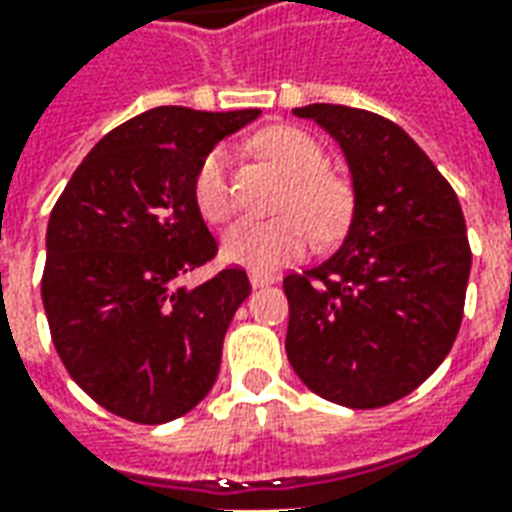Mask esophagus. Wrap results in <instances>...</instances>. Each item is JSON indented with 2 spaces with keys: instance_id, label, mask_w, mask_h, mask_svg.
<instances>
[{
  "instance_id": "1",
  "label": "esophagus",
  "mask_w": 512,
  "mask_h": 512,
  "mask_svg": "<svg viewBox=\"0 0 512 512\" xmlns=\"http://www.w3.org/2000/svg\"><path fill=\"white\" fill-rule=\"evenodd\" d=\"M249 282H252V288H266V285L274 282V277L266 274V271H249Z\"/></svg>"
}]
</instances>
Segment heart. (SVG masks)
Returning a JSON list of instances; mask_svg holds the SVG:
<instances>
[{"label": "heart", "mask_w": 512, "mask_h": 512, "mask_svg": "<svg viewBox=\"0 0 512 512\" xmlns=\"http://www.w3.org/2000/svg\"><path fill=\"white\" fill-rule=\"evenodd\" d=\"M260 145L290 178L285 208L274 219H241L224 235V257L249 268H277L310 249L315 233L332 238L345 227L351 194L343 180L326 172L329 156L321 142L296 126H274L260 134ZM197 211L213 224L227 222L235 211L227 178V147L216 145L202 156L191 183Z\"/></svg>", "instance_id": "heart-1"}]
</instances>
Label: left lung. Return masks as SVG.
Segmentation results:
<instances>
[{
	"label": "left lung",
	"mask_w": 512,
	"mask_h": 512,
	"mask_svg": "<svg viewBox=\"0 0 512 512\" xmlns=\"http://www.w3.org/2000/svg\"><path fill=\"white\" fill-rule=\"evenodd\" d=\"M354 178V219L321 266L285 277V351L315 395L381 408L414 392L458 337L472 268L461 202L425 150L386 117L310 104Z\"/></svg>",
	"instance_id": "8db88e82"
}]
</instances>
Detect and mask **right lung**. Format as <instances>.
I'll list each match as a JSON object with an SVG mask.
<instances>
[{
	"label": "right lung",
	"mask_w": 512,
	"mask_h": 512,
	"mask_svg": "<svg viewBox=\"0 0 512 512\" xmlns=\"http://www.w3.org/2000/svg\"><path fill=\"white\" fill-rule=\"evenodd\" d=\"M260 115L158 106L98 142L46 230L40 296L62 365L98 406L139 425L211 392L224 332L249 296L244 268L180 279L216 257L191 183L219 139Z\"/></svg>",
	"instance_id": "right-lung-1"
}]
</instances>
